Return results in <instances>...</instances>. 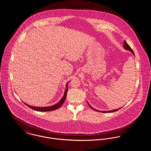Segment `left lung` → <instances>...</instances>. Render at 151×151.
Returning a JSON list of instances; mask_svg holds the SVG:
<instances>
[{"instance_id": "obj_1", "label": "left lung", "mask_w": 151, "mask_h": 151, "mask_svg": "<svg viewBox=\"0 0 151 151\" xmlns=\"http://www.w3.org/2000/svg\"><path fill=\"white\" fill-rule=\"evenodd\" d=\"M124 50H127V51H129L130 52H131L132 54H133V55H134V56H135L134 55V52H133V51L132 50V48H130V47L128 45V44L126 42V41H124ZM87 102H88V105H89V106L92 109H93V110H95L96 111H98V112H103V113H107V112H115V111H118V110H119V109H121L122 107H121V108H119V109H115V110H110V111H99V110H96V109H95L94 108H93L90 104H89V102L87 101Z\"/></svg>"}]
</instances>
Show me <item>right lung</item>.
<instances>
[{"label":"right lung","instance_id":"1","mask_svg":"<svg viewBox=\"0 0 151 151\" xmlns=\"http://www.w3.org/2000/svg\"><path fill=\"white\" fill-rule=\"evenodd\" d=\"M69 82L67 83L66 86V90L65 91V92H64V95L63 97H62V99L59 101V102H58L56 104H55L54 105H52V106H48V107H34V106H29L27 104L25 103L27 106V107H29V108L33 109V110H35V111H44V112H46V111H53V110H57L58 109H59V107H60V106L63 104L66 98V96H67V93H68V83Z\"/></svg>","mask_w":151,"mask_h":151}]
</instances>
